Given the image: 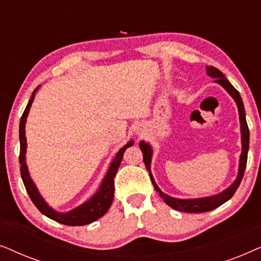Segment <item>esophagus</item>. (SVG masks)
<instances>
[{
  "label": "esophagus",
  "instance_id": "1",
  "mask_svg": "<svg viewBox=\"0 0 261 261\" xmlns=\"http://www.w3.org/2000/svg\"><path fill=\"white\" fill-rule=\"evenodd\" d=\"M138 134H139V135H141V134H142V130H141V129H139V130H138Z\"/></svg>",
  "mask_w": 261,
  "mask_h": 261
}]
</instances>
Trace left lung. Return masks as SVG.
Returning a JSON list of instances; mask_svg holds the SVG:
<instances>
[{
    "mask_svg": "<svg viewBox=\"0 0 261 261\" xmlns=\"http://www.w3.org/2000/svg\"><path fill=\"white\" fill-rule=\"evenodd\" d=\"M206 74L212 78H215V83H219L220 85L226 89L231 97L234 98L235 103H237L238 109H239V117H240V128H241V145H242V151L240 154V163H239V172L237 179L234 180V183L230 185L229 188H227L226 190H223L220 194L209 196V197H203V198H191V199H180V198H174L171 197L167 194L160 190L158 185L155 184L154 178H153L151 173V160H152V147L151 145L147 142L141 141L139 144L142 154H144V163L147 171L149 172V178H151L154 189L158 191L160 197H162L167 205H170L171 208L178 210V212L183 213H205L214 210L217 206L223 204L224 202H227L228 199L233 197L235 191L238 190L239 185H240L242 178H244V173L246 170V164H247V154H248V147H249V129L247 126V121H246V114H245V107L244 102L239 91L235 89L233 85L230 84V82L223 76V73L221 72L219 69L214 66H206Z\"/></svg>",
    "mask_w": 261,
    "mask_h": 261,
    "instance_id": "8db88e82",
    "label": "left lung"
}]
</instances>
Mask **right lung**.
Instances as JSON below:
<instances>
[{
	"label": "right lung",
	"instance_id": "right-lung-1",
	"mask_svg": "<svg viewBox=\"0 0 261 261\" xmlns=\"http://www.w3.org/2000/svg\"><path fill=\"white\" fill-rule=\"evenodd\" d=\"M39 87L35 88L33 94L31 96L30 102L24 109V112L21 116L20 120V171H21V177H22V181L26 188L27 194L30 195L32 202L34 203V205L40 210L41 214H44L45 216L49 217V219L57 221V222L66 224V226H84V224H89L94 221L98 220L99 217H102L105 214L108 212V209L112 205V202L114 199V178L116 176L117 170L122 160L123 153L126 151V148L133 146L134 141L130 140L126 146H123L122 148L117 152L115 158L113 159L112 164H110L108 172H107L105 179H103L102 184L99 185V189L97 192L92 196L90 199H88L87 202L83 204L77 206L72 210L67 213H58L55 209H52L47 203L45 202V199L41 197V195L39 194L37 187H35L34 181L32 180L30 176V171H28L27 164H26V149H27V140L26 135H24V126H26V120L30 113L31 106L33 103L34 95Z\"/></svg>",
	"mask_w": 261,
	"mask_h": 261
}]
</instances>
